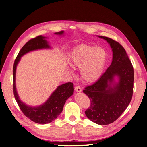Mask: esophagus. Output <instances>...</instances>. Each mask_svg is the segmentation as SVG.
<instances>
[{"instance_id": "1", "label": "esophagus", "mask_w": 147, "mask_h": 147, "mask_svg": "<svg viewBox=\"0 0 147 147\" xmlns=\"http://www.w3.org/2000/svg\"><path fill=\"white\" fill-rule=\"evenodd\" d=\"M74 90H75V91H77V92H82V88L80 86H75V88H74Z\"/></svg>"}]
</instances>
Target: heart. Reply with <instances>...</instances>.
<instances>
[{
  "mask_svg": "<svg viewBox=\"0 0 147 147\" xmlns=\"http://www.w3.org/2000/svg\"><path fill=\"white\" fill-rule=\"evenodd\" d=\"M107 60L103 48L83 44L75 48L69 56V63L73 67L80 68L84 81L91 83L98 79Z\"/></svg>",
  "mask_w": 147,
  "mask_h": 147,
  "instance_id": "1",
  "label": "heart"
}]
</instances>
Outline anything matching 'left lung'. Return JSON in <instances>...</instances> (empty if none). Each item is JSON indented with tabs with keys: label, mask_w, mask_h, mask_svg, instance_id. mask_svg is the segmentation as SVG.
I'll return each mask as SVG.
<instances>
[{
	"label": "left lung",
	"mask_w": 147,
	"mask_h": 147,
	"mask_svg": "<svg viewBox=\"0 0 147 147\" xmlns=\"http://www.w3.org/2000/svg\"><path fill=\"white\" fill-rule=\"evenodd\" d=\"M99 37L110 43L113 60L98 80L84 88L83 92L90 100V105L85 111L86 117L96 124L107 125L116 121L130 103L134 88V69L121 44L109 37ZM115 76H118L120 80L112 88L110 84Z\"/></svg>",
	"instance_id": "left-lung-1"
}]
</instances>
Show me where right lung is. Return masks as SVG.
<instances>
[{
	"label": "right lung",
	"mask_w": 147,
	"mask_h": 147,
	"mask_svg": "<svg viewBox=\"0 0 147 147\" xmlns=\"http://www.w3.org/2000/svg\"><path fill=\"white\" fill-rule=\"evenodd\" d=\"M63 32L64 31L61 30L55 34L61 35ZM45 38V37H43L41 35H39L29 40L20 50L15 60L13 68V94H14L18 105L26 117L29 118L31 121L42 124L49 123L54 121L63 111V107L67 99L74 93V84L71 82L64 83L57 87L45 104L38 107L34 108L23 104L18 96L15 86L16 65L20 61L21 57L28 52L38 50V49L50 48Z\"/></svg>",
	"instance_id": "1"
}]
</instances>
